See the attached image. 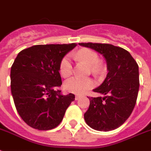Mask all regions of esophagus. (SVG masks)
<instances>
[{
  "label": "esophagus",
  "instance_id": "esophagus-1",
  "mask_svg": "<svg viewBox=\"0 0 151 151\" xmlns=\"http://www.w3.org/2000/svg\"><path fill=\"white\" fill-rule=\"evenodd\" d=\"M80 98H81V95H76V96H75L76 101H78V100H79Z\"/></svg>",
  "mask_w": 151,
  "mask_h": 151
}]
</instances>
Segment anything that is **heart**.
Masks as SVG:
<instances>
[{
	"label": "heart",
	"mask_w": 151,
	"mask_h": 151,
	"mask_svg": "<svg viewBox=\"0 0 151 151\" xmlns=\"http://www.w3.org/2000/svg\"><path fill=\"white\" fill-rule=\"evenodd\" d=\"M74 57L78 60L83 61L91 66V70L93 73H98L101 71V66L99 65L100 58L93 50L84 48L76 53ZM59 72L61 75L64 78H67L72 73V63L69 55L65 56L61 61ZM94 86L95 82L93 79L78 77H73L68 79L64 85L65 90L76 94L85 93L87 91L93 88Z\"/></svg>",
	"instance_id": "obj_1"
}]
</instances>
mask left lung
I'll use <instances>...</instances> for the list:
<instances>
[{
  "label": "left lung",
  "mask_w": 151,
  "mask_h": 151,
  "mask_svg": "<svg viewBox=\"0 0 151 151\" xmlns=\"http://www.w3.org/2000/svg\"><path fill=\"white\" fill-rule=\"evenodd\" d=\"M105 58L109 73L94 92L104 96L88 97L90 104L84 118L93 129L109 132L120 127L131 116L139 88V65L127 50L107 43H79Z\"/></svg>",
  "instance_id": "left-lung-1"
}]
</instances>
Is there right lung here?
Returning a JSON list of instances; mask_svg holds the SVG:
<instances>
[{"mask_svg": "<svg viewBox=\"0 0 151 151\" xmlns=\"http://www.w3.org/2000/svg\"><path fill=\"white\" fill-rule=\"evenodd\" d=\"M70 44L35 45L21 50L11 67V91L19 116L35 129L55 128L63 120L74 94H61L59 65L75 47Z\"/></svg>", "mask_w": 151, "mask_h": 151, "instance_id": "add662e5", "label": "right lung"}]
</instances>
